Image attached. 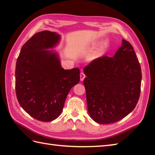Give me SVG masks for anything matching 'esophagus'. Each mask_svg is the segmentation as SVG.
I'll list each match as a JSON object with an SVG mask.
<instances>
[{"label": "esophagus", "mask_w": 155, "mask_h": 155, "mask_svg": "<svg viewBox=\"0 0 155 155\" xmlns=\"http://www.w3.org/2000/svg\"><path fill=\"white\" fill-rule=\"evenodd\" d=\"M85 77H86V76H85V74H84V72H81V74H80V78H81V81H83L84 79V78H85Z\"/></svg>", "instance_id": "obj_1"}]
</instances>
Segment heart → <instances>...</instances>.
I'll return each mask as SVG.
<instances>
[{
  "label": "heart",
  "instance_id": "obj_1",
  "mask_svg": "<svg viewBox=\"0 0 155 155\" xmlns=\"http://www.w3.org/2000/svg\"><path fill=\"white\" fill-rule=\"evenodd\" d=\"M107 47V44L105 43V42H103V43H102L97 50L94 52L93 54H91L89 57H88V59L91 61H93L94 60V59H96L97 58H98L101 56V54H102V52H103V51Z\"/></svg>",
  "mask_w": 155,
  "mask_h": 155
}]
</instances>
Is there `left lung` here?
Returning a JSON list of instances; mask_svg holds the SVG:
<instances>
[{"instance_id":"1","label":"left lung","mask_w":155,"mask_h":155,"mask_svg":"<svg viewBox=\"0 0 155 155\" xmlns=\"http://www.w3.org/2000/svg\"><path fill=\"white\" fill-rule=\"evenodd\" d=\"M88 112L98 124H110L132 112L139 101L141 68L133 47L122 40L113 57L95 59L83 69Z\"/></svg>"}]
</instances>
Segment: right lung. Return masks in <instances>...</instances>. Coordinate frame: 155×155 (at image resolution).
I'll list each match as a JSON object with an SVG mask.
<instances>
[{"label":"right lung","mask_w":155,"mask_h":155,"mask_svg":"<svg viewBox=\"0 0 155 155\" xmlns=\"http://www.w3.org/2000/svg\"><path fill=\"white\" fill-rule=\"evenodd\" d=\"M61 40L57 32L44 31L25 42L16 63L15 89L21 107L35 119L57 118L72 87L80 81L77 68L62 67L54 50Z\"/></svg>","instance_id":"obj_1"}]
</instances>
